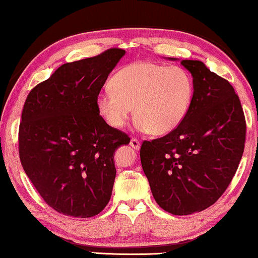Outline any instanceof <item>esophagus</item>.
Masks as SVG:
<instances>
[{
    "label": "esophagus",
    "mask_w": 258,
    "mask_h": 258,
    "mask_svg": "<svg viewBox=\"0 0 258 258\" xmlns=\"http://www.w3.org/2000/svg\"><path fill=\"white\" fill-rule=\"evenodd\" d=\"M130 146H132L135 150H139L140 148H141L140 140H137V139H135V137H134V139L130 140Z\"/></svg>",
    "instance_id": "34e87169"
}]
</instances>
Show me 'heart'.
Instances as JSON below:
<instances>
[{
	"label": "heart",
	"instance_id": "1",
	"mask_svg": "<svg viewBox=\"0 0 258 258\" xmlns=\"http://www.w3.org/2000/svg\"><path fill=\"white\" fill-rule=\"evenodd\" d=\"M111 90L96 98L97 110L109 125L121 129L133 114L136 126L154 135L170 133L185 117L192 98V81L184 69L154 62H135L110 80Z\"/></svg>",
	"mask_w": 258,
	"mask_h": 258
}]
</instances>
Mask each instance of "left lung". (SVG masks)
Returning <instances> with one entry per match:
<instances>
[{
    "instance_id": "obj_1",
    "label": "left lung",
    "mask_w": 258,
    "mask_h": 258,
    "mask_svg": "<svg viewBox=\"0 0 258 258\" xmlns=\"http://www.w3.org/2000/svg\"><path fill=\"white\" fill-rule=\"evenodd\" d=\"M181 64L192 76L188 112L177 128L144 141L140 151L155 201L178 216L207 209L222 196L238 168L246 129L241 102L227 80L201 61Z\"/></svg>"
}]
</instances>
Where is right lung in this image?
Instances as JSON below:
<instances>
[{
    "label": "right lung",
    "instance_id": "right-lung-1",
    "mask_svg": "<svg viewBox=\"0 0 258 258\" xmlns=\"http://www.w3.org/2000/svg\"><path fill=\"white\" fill-rule=\"evenodd\" d=\"M125 50L66 63L28 95L19 130L21 164L57 213L93 217L110 201L115 150L130 139L97 110L96 98Z\"/></svg>",
    "mask_w": 258,
    "mask_h": 258
}]
</instances>
